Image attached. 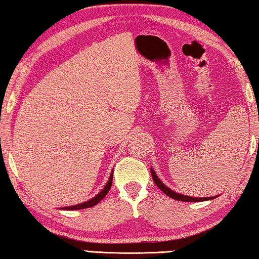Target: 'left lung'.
Wrapping results in <instances>:
<instances>
[{
	"label": "left lung",
	"mask_w": 259,
	"mask_h": 259,
	"mask_svg": "<svg viewBox=\"0 0 259 259\" xmlns=\"http://www.w3.org/2000/svg\"><path fill=\"white\" fill-rule=\"evenodd\" d=\"M151 172V176H152V180H154V182L156 183V185L161 189V190L164 192V194L166 196H169V197H171L172 199H176V201H181V202H203V201H209V199H212V197H203V198H196V197H190V196H185V195H181V194H177V192H175L171 190V189H169L166 187V185H164L161 182V180H159L157 175L155 174L154 169L150 170ZM216 198V197H213Z\"/></svg>",
	"instance_id": "left-lung-1"
}]
</instances>
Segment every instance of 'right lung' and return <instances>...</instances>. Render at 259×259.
Returning a JSON list of instances; mask_svg holds the SVG:
<instances>
[{"label": "right lung", "instance_id": "1", "mask_svg": "<svg viewBox=\"0 0 259 259\" xmlns=\"http://www.w3.org/2000/svg\"><path fill=\"white\" fill-rule=\"evenodd\" d=\"M111 184H112V172L110 175V178H109L108 183L105 184V187L103 188V190H102L100 194L95 196L94 198L89 199V201H87L84 203H79V204H76V205H72V206H67V207H63L64 210H79V209H87V207H92L94 205H96L98 202H101L102 199L105 197V195L108 194V191L110 190L111 188Z\"/></svg>", "mask_w": 259, "mask_h": 259}]
</instances>
